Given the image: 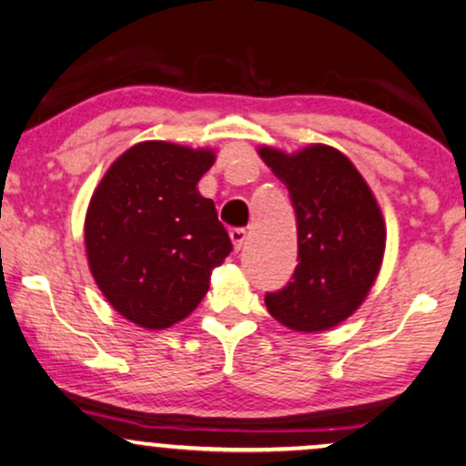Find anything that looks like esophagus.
Instances as JSON below:
<instances>
[{"label":"esophagus","instance_id":"obj_1","mask_svg":"<svg viewBox=\"0 0 466 466\" xmlns=\"http://www.w3.org/2000/svg\"><path fill=\"white\" fill-rule=\"evenodd\" d=\"M245 238H247L245 228H232V229H229V240H232L234 249H240V247H243V243H245Z\"/></svg>","mask_w":466,"mask_h":466}]
</instances>
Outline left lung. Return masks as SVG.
Segmentation results:
<instances>
[{
	"label": "left lung",
	"mask_w": 466,
	"mask_h": 466,
	"mask_svg": "<svg viewBox=\"0 0 466 466\" xmlns=\"http://www.w3.org/2000/svg\"><path fill=\"white\" fill-rule=\"evenodd\" d=\"M258 155L290 191L299 264L292 281L267 294V309L292 331L318 333L355 314L379 277L387 228L359 169L338 148L311 144Z\"/></svg>",
	"instance_id": "left-lung-1"
}]
</instances>
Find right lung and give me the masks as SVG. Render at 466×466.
<instances>
[{"instance_id":"right-lung-1","label":"right lung","mask_w":466,"mask_h":466,"mask_svg":"<svg viewBox=\"0 0 466 466\" xmlns=\"http://www.w3.org/2000/svg\"><path fill=\"white\" fill-rule=\"evenodd\" d=\"M213 163L210 148L141 141L92 193L87 264L111 308L137 327L161 331L185 320L232 251L213 199L198 191Z\"/></svg>"}]
</instances>
